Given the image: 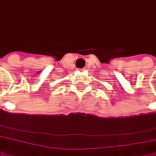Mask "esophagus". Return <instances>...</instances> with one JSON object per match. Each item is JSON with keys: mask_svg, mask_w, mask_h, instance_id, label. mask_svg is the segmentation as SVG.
<instances>
[{"mask_svg": "<svg viewBox=\"0 0 156 156\" xmlns=\"http://www.w3.org/2000/svg\"><path fill=\"white\" fill-rule=\"evenodd\" d=\"M78 70H79V71H82V70H83V69H78Z\"/></svg>", "mask_w": 156, "mask_h": 156, "instance_id": "esophagus-1", "label": "esophagus"}]
</instances>
